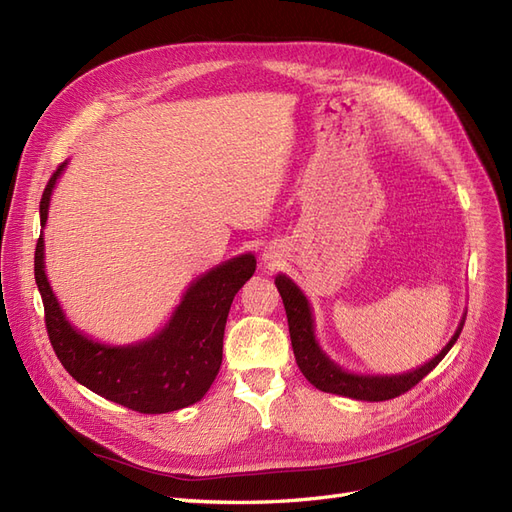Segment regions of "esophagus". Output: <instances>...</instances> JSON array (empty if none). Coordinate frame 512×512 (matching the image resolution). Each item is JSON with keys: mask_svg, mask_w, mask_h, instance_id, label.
Segmentation results:
<instances>
[{"mask_svg": "<svg viewBox=\"0 0 512 512\" xmlns=\"http://www.w3.org/2000/svg\"><path fill=\"white\" fill-rule=\"evenodd\" d=\"M267 258H269V256H267Z\"/></svg>", "mask_w": 512, "mask_h": 512, "instance_id": "obj_1", "label": "esophagus"}]
</instances>
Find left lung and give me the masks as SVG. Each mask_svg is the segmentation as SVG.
<instances>
[{"label": "left lung", "mask_w": 512, "mask_h": 512, "mask_svg": "<svg viewBox=\"0 0 512 512\" xmlns=\"http://www.w3.org/2000/svg\"><path fill=\"white\" fill-rule=\"evenodd\" d=\"M275 286L282 294V301L286 307V316H288V329H290V342L294 350V359H297V365L301 369V374L312 382L316 389L324 393H333V395H344L350 399H361V401H386L399 397L401 393L410 391L412 386L421 382L429 371H433L446 352L453 348L457 342V337L463 329V318L459 322V327L455 335L451 337L438 356L421 367H416L408 374H399V376H359V374H350V371L342 369L337 363H333L327 354H324L316 342L314 335V318H312V307H309V301L305 299V294L299 290V286L294 284L290 277L286 275H277L275 277Z\"/></svg>", "instance_id": "left-lung-1"}]
</instances>
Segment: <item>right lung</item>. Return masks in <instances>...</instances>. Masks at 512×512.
<instances>
[{
  "instance_id": "add662e5",
  "label": "right lung",
  "mask_w": 512,
  "mask_h": 512,
  "mask_svg": "<svg viewBox=\"0 0 512 512\" xmlns=\"http://www.w3.org/2000/svg\"><path fill=\"white\" fill-rule=\"evenodd\" d=\"M66 162L49 179L40 198V226ZM256 271V258L243 254L200 275L185 290L175 314L153 337L132 346H106L76 331L61 312L44 273V239L36 243L34 273L44 303L51 346L68 374L100 397L143 414L188 408L205 397L222 365L224 327L232 299Z\"/></svg>"
}]
</instances>
